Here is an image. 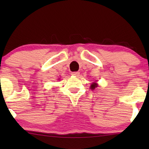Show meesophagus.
I'll use <instances>...</instances> for the list:
<instances>
[{
    "instance_id": "obj_1",
    "label": "esophagus",
    "mask_w": 149,
    "mask_h": 149,
    "mask_svg": "<svg viewBox=\"0 0 149 149\" xmlns=\"http://www.w3.org/2000/svg\"><path fill=\"white\" fill-rule=\"evenodd\" d=\"M72 75H73V76H75V77H79V72H72Z\"/></svg>"
}]
</instances>
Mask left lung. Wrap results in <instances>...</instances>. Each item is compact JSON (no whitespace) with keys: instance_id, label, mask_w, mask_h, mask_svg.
<instances>
[{"instance_id":"obj_1","label":"left lung","mask_w":149,"mask_h":149,"mask_svg":"<svg viewBox=\"0 0 149 149\" xmlns=\"http://www.w3.org/2000/svg\"><path fill=\"white\" fill-rule=\"evenodd\" d=\"M96 87H97V84L95 83H93L91 85V89H94Z\"/></svg>"}]
</instances>
